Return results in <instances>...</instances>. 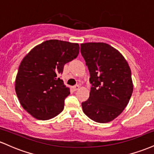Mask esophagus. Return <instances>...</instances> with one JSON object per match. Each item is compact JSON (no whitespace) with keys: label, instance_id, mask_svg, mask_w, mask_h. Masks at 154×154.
<instances>
[{"label":"esophagus","instance_id":"esophagus-1","mask_svg":"<svg viewBox=\"0 0 154 154\" xmlns=\"http://www.w3.org/2000/svg\"><path fill=\"white\" fill-rule=\"evenodd\" d=\"M79 88H80L79 87V85H75L73 87V90L75 91H77V90H79Z\"/></svg>","mask_w":154,"mask_h":154}]
</instances>
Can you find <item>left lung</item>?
Masks as SVG:
<instances>
[{"label": "left lung", "instance_id": "obj_1", "mask_svg": "<svg viewBox=\"0 0 154 154\" xmlns=\"http://www.w3.org/2000/svg\"><path fill=\"white\" fill-rule=\"evenodd\" d=\"M80 52L90 72V97L82 103L90 119L107 123L121 114L133 91L131 70L119 51L105 43L80 45Z\"/></svg>", "mask_w": 154, "mask_h": 154}]
</instances>
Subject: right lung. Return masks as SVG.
Instances as JSON below:
<instances>
[{
	"instance_id": "1",
	"label": "right lung",
	"mask_w": 154,
	"mask_h": 154,
	"mask_svg": "<svg viewBox=\"0 0 154 154\" xmlns=\"http://www.w3.org/2000/svg\"><path fill=\"white\" fill-rule=\"evenodd\" d=\"M78 43L49 40L24 56L15 80V91L24 109L40 120L52 119L64 107L69 88L59 77L65 63L79 54Z\"/></svg>"
}]
</instances>
